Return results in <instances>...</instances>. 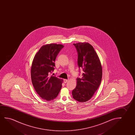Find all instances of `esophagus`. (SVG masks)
<instances>
[{
  "label": "esophagus",
  "instance_id": "1",
  "mask_svg": "<svg viewBox=\"0 0 135 135\" xmlns=\"http://www.w3.org/2000/svg\"><path fill=\"white\" fill-rule=\"evenodd\" d=\"M64 81L65 83H67L68 81V79H64Z\"/></svg>",
  "mask_w": 135,
  "mask_h": 135
}]
</instances>
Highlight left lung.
Returning a JSON list of instances; mask_svg holds the SVG:
<instances>
[{
  "label": "left lung",
  "mask_w": 135,
  "mask_h": 135,
  "mask_svg": "<svg viewBox=\"0 0 135 135\" xmlns=\"http://www.w3.org/2000/svg\"><path fill=\"white\" fill-rule=\"evenodd\" d=\"M73 45L78 52L79 70H83V73L81 78L76 79V86L72 90V96L76 100L83 102L92 97L101 83L102 65L94 48L90 44L78 43Z\"/></svg>",
  "instance_id": "8db88e82"
}]
</instances>
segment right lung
<instances>
[{"label":"right lung","mask_w":135,"mask_h":135,"mask_svg":"<svg viewBox=\"0 0 135 135\" xmlns=\"http://www.w3.org/2000/svg\"><path fill=\"white\" fill-rule=\"evenodd\" d=\"M64 47L56 44L43 46L32 62L31 76L33 88L39 96L47 101L56 98L62 88L63 80L50 74L54 71L56 58Z\"/></svg>","instance_id":"right-lung-1"}]
</instances>
